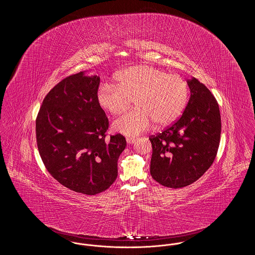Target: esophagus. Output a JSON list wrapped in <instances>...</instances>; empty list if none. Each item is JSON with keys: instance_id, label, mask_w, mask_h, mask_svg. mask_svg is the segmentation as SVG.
Wrapping results in <instances>:
<instances>
[{"instance_id": "esophagus-1", "label": "esophagus", "mask_w": 255, "mask_h": 255, "mask_svg": "<svg viewBox=\"0 0 255 255\" xmlns=\"http://www.w3.org/2000/svg\"><path fill=\"white\" fill-rule=\"evenodd\" d=\"M134 140H135L134 137H127V138H126V141H127L129 144H133V142H134Z\"/></svg>"}]
</instances>
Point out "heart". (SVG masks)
I'll use <instances>...</instances> for the list:
<instances>
[{
    "instance_id": "heart-1",
    "label": "heart",
    "mask_w": 255,
    "mask_h": 255,
    "mask_svg": "<svg viewBox=\"0 0 255 255\" xmlns=\"http://www.w3.org/2000/svg\"><path fill=\"white\" fill-rule=\"evenodd\" d=\"M115 83H102L97 90L99 106L112 115H120L134 101L131 110L113 123V130L135 136L157 126L175 122L185 108L189 90L186 81L151 66H133L116 75Z\"/></svg>"
}]
</instances>
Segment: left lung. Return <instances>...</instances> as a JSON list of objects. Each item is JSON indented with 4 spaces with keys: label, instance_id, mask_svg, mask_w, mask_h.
Returning <instances> with one entry per match:
<instances>
[{
    "label": "left lung",
    "instance_id": "8db88e82",
    "mask_svg": "<svg viewBox=\"0 0 255 255\" xmlns=\"http://www.w3.org/2000/svg\"><path fill=\"white\" fill-rule=\"evenodd\" d=\"M190 98L182 117L150 136L152 178L163 186L182 188L200 179L213 163L221 136L219 105L197 78L187 80Z\"/></svg>",
    "mask_w": 255,
    "mask_h": 255
}]
</instances>
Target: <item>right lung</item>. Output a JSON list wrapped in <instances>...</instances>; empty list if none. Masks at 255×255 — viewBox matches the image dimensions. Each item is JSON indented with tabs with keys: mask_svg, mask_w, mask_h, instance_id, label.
<instances>
[{
	"mask_svg": "<svg viewBox=\"0 0 255 255\" xmlns=\"http://www.w3.org/2000/svg\"><path fill=\"white\" fill-rule=\"evenodd\" d=\"M99 83V76L85 72L64 78L44 98L36 119L37 146L49 174L86 195L114 183L126 147L121 133L105 138L109 122L97 102Z\"/></svg>",
	"mask_w": 255,
	"mask_h": 255,
	"instance_id": "obj_1",
	"label": "right lung"
}]
</instances>
